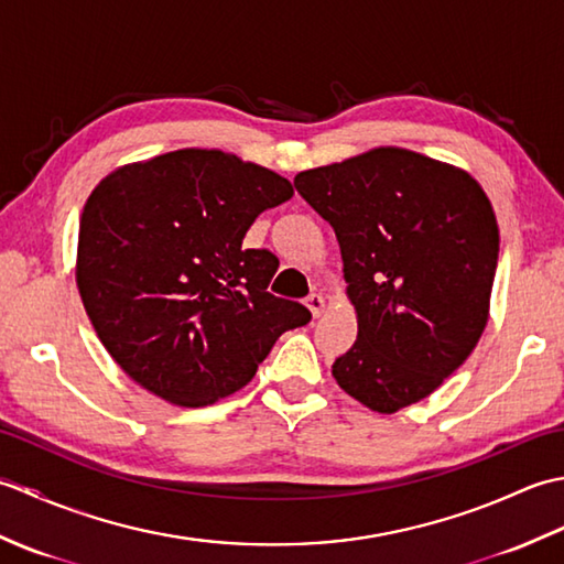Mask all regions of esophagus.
<instances>
[{
  "instance_id": "34e87169",
  "label": "esophagus",
  "mask_w": 564,
  "mask_h": 564,
  "mask_svg": "<svg viewBox=\"0 0 564 564\" xmlns=\"http://www.w3.org/2000/svg\"><path fill=\"white\" fill-rule=\"evenodd\" d=\"M307 307H310V313H313V317H319L327 310V297L322 293H313L307 297Z\"/></svg>"
}]
</instances>
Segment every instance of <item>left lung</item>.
<instances>
[{
	"instance_id": "obj_1",
	"label": "left lung",
	"mask_w": 564,
	"mask_h": 564,
	"mask_svg": "<svg viewBox=\"0 0 564 564\" xmlns=\"http://www.w3.org/2000/svg\"><path fill=\"white\" fill-rule=\"evenodd\" d=\"M341 247L358 339L337 386L380 414L429 398L480 341L499 257L485 188L448 162L380 145L295 176Z\"/></svg>"
}]
</instances>
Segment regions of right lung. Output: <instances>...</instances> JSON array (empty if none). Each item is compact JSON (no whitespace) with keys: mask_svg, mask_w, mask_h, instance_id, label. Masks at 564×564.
Here are the masks:
<instances>
[{"mask_svg":"<svg viewBox=\"0 0 564 564\" xmlns=\"http://www.w3.org/2000/svg\"><path fill=\"white\" fill-rule=\"evenodd\" d=\"M289 178L232 152L184 148L116 166L79 218L75 279L94 332L140 388L206 406L254 378L307 307L267 291L279 259L245 249Z\"/></svg>","mask_w":564,"mask_h":564,"instance_id":"1","label":"right lung"}]
</instances>
